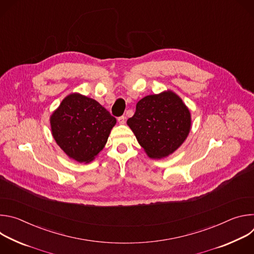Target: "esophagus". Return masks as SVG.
Wrapping results in <instances>:
<instances>
[{
  "label": "esophagus",
  "mask_w": 254,
  "mask_h": 254,
  "mask_svg": "<svg viewBox=\"0 0 254 254\" xmlns=\"http://www.w3.org/2000/svg\"><path fill=\"white\" fill-rule=\"evenodd\" d=\"M119 123L121 124V125H125L126 124V117L125 116H122V117H120L119 118Z\"/></svg>",
  "instance_id": "1"
}]
</instances>
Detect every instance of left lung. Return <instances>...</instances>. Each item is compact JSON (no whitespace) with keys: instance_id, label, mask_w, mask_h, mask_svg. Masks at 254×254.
I'll use <instances>...</instances> for the list:
<instances>
[{"instance_id":"obj_1","label":"left lung","mask_w":254,"mask_h":254,"mask_svg":"<svg viewBox=\"0 0 254 254\" xmlns=\"http://www.w3.org/2000/svg\"><path fill=\"white\" fill-rule=\"evenodd\" d=\"M127 125L148 156L162 159L184 142L190 131L191 116L182 99L165 91L141 98Z\"/></svg>"}]
</instances>
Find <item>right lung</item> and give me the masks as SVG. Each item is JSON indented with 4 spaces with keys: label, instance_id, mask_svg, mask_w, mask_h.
I'll return each mask as SVG.
<instances>
[{
    "label": "right lung",
    "instance_id": "add662e5",
    "mask_svg": "<svg viewBox=\"0 0 254 254\" xmlns=\"http://www.w3.org/2000/svg\"><path fill=\"white\" fill-rule=\"evenodd\" d=\"M116 123L96 100L78 93L65 97L50 119L57 144L79 163L91 162L104 148Z\"/></svg>",
    "mask_w": 254,
    "mask_h": 254
}]
</instances>
